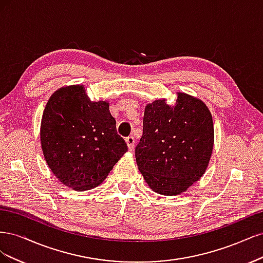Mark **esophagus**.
I'll return each mask as SVG.
<instances>
[{
    "mask_svg": "<svg viewBox=\"0 0 263 263\" xmlns=\"http://www.w3.org/2000/svg\"><path fill=\"white\" fill-rule=\"evenodd\" d=\"M126 144H127V147H128V149L132 151L134 149V147H135V139H134V137H132V136L127 137L126 138Z\"/></svg>",
    "mask_w": 263,
    "mask_h": 263,
    "instance_id": "34e87169",
    "label": "esophagus"
}]
</instances>
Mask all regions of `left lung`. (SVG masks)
Wrapping results in <instances>:
<instances>
[{"label":"left lung","instance_id":"8db88e82","mask_svg":"<svg viewBox=\"0 0 263 263\" xmlns=\"http://www.w3.org/2000/svg\"><path fill=\"white\" fill-rule=\"evenodd\" d=\"M177 95L174 105L165 99L146 105L144 134L135 151L148 186L166 196L184 193L203 177L214 148L209 107L187 93Z\"/></svg>","mask_w":263,"mask_h":263}]
</instances>
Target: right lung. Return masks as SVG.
<instances>
[{"label":"right lung","instance_id":"obj_1","mask_svg":"<svg viewBox=\"0 0 263 263\" xmlns=\"http://www.w3.org/2000/svg\"><path fill=\"white\" fill-rule=\"evenodd\" d=\"M39 134L54 177L80 192L102 184L127 151L109 103L91 101L83 84L62 86L51 94Z\"/></svg>","mask_w":263,"mask_h":263}]
</instances>
